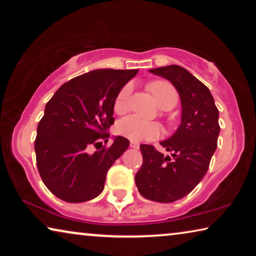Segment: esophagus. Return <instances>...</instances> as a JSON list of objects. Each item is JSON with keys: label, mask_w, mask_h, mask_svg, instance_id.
Segmentation results:
<instances>
[{"label": "esophagus", "mask_w": 256, "mask_h": 256, "mask_svg": "<svg viewBox=\"0 0 256 256\" xmlns=\"http://www.w3.org/2000/svg\"><path fill=\"white\" fill-rule=\"evenodd\" d=\"M130 146L132 149H138V143H136V142H130Z\"/></svg>", "instance_id": "1"}]
</instances>
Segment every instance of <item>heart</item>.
<instances>
[{"mask_svg": "<svg viewBox=\"0 0 256 256\" xmlns=\"http://www.w3.org/2000/svg\"><path fill=\"white\" fill-rule=\"evenodd\" d=\"M149 90L155 98L157 104L162 108L174 106L177 104L178 96L176 90L166 82H155L149 85ZM130 87L126 86L118 94L114 101V110L118 114L126 113L129 106ZM116 130L124 138L134 142L152 141L158 138L162 134V128L156 122L144 121L138 116H128L122 118L116 126Z\"/></svg>", "mask_w": 256, "mask_h": 256, "instance_id": "heart-1", "label": "heart"}]
</instances>
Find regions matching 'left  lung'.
Listing matches in <instances>:
<instances>
[{
	"label": "left lung",
	"mask_w": 256,
	"mask_h": 256,
	"mask_svg": "<svg viewBox=\"0 0 256 256\" xmlns=\"http://www.w3.org/2000/svg\"><path fill=\"white\" fill-rule=\"evenodd\" d=\"M169 80L180 98V124L160 144L170 155L152 146H140L143 163L135 183L143 197L172 202L188 196L208 172L220 132L219 110L211 92L188 70L178 65L149 70Z\"/></svg>",
	"instance_id": "1"
}]
</instances>
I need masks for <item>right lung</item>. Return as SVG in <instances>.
<instances>
[{
  "label": "right lung",
  "instance_id": "right-lung-1",
  "mask_svg": "<svg viewBox=\"0 0 256 256\" xmlns=\"http://www.w3.org/2000/svg\"><path fill=\"white\" fill-rule=\"evenodd\" d=\"M138 70H94L65 82L48 100L34 141L42 180L62 200L84 202L102 192L107 171L129 146L107 129L114 124V101ZM100 144L96 152L90 148Z\"/></svg>",
  "mask_w": 256,
  "mask_h": 256
}]
</instances>
